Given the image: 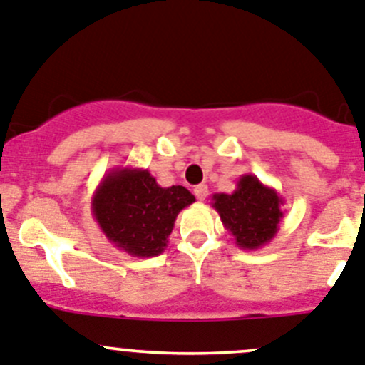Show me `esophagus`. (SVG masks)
Listing matches in <instances>:
<instances>
[{
	"mask_svg": "<svg viewBox=\"0 0 365 365\" xmlns=\"http://www.w3.org/2000/svg\"><path fill=\"white\" fill-rule=\"evenodd\" d=\"M194 194H196V198L200 200V202H203V200L207 198V194H209V187L207 185H196L194 187Z\"/></svg>",
	"mask_w": 365,
	"mask_h": 365,
	"instance_id": "obj_1",
	"label": "esophagus"
}]
</instances>
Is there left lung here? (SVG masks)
<instances>
[{
  "mask_svg": "<svg viewBox=\"0 0 365 365\" xmlns=\"http://www.w3.org/2000/svg\"><path fill=\"white\" fill-rule=\"evenodd\" d=\"M210 205L243 250H257L270 243L284 217V200L254 175L240 176L234 192L214 194Z\"/></svg>",
  "mask_w": 365,
  "mask_h": 365,
  "instance_id": "8db88e82",
  "label": "left lung"
}]
</instances>
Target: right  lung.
<instances>
[{"mask_svg": "<svg viewBox=\"0 0 365 365\" xmlns=\"http://www.w3.org/2000/svg\"><path fill=\"white\" fill-rule=\"evenodd\" d=\"M194 202L185 187H160L148 169L128 165L104 175L91 212L115 248L145 259L165 250L176 216Z\"/></svg>", "mask_w": 365, "mask_h": 365, "instance_id": "right-lung-1", "label": "right lung"}]
</instances>
